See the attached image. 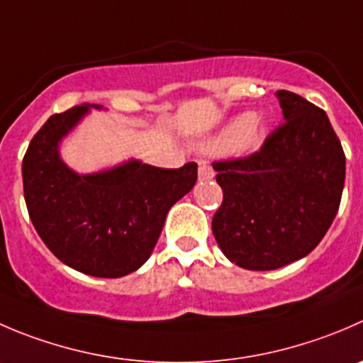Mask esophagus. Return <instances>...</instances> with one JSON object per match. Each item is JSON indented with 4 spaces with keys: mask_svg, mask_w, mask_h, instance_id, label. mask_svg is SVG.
Masks as SVG:
<instances>
[{
    "mask_svg": "<svg viewBox=\"0 0 363 363\" xmlns=\"http://www.w3.org/2000/svg\"><path fill=\"white\" fill-rule=\"evenodd\" d=\"M199 177L202 179V181L214 177L213 168H211V164L207 163V161H199Z\"/></svg>",
    "mask_w": 363,
    "mask_h": 363,
    "instance_id": "34e87169",
    "label": "esophagus"
}]
</instances>
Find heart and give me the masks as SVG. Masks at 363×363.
Segmentation results:
<instances>
[{
    "label": "heart",
    "mask_w": 363,
    "mask_h": 363,
    "mask_svg": "<svg viewBox=\"0 0 363 363\" xmlns=\"http://www.w3.org/2000/svg\"><path fill=\"white\" fill-rule=\"evenodd\" d=\"M267 135L266 124L255 113H242L230 122L221 131L216 140L209 143L207 149L214 154L225 152H250L259 149Z\"/></svg>",
    "instance_id": "obj_1"
}]
</instances>
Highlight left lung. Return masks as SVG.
I'll list each match as a JSON object with an SVG mask.
<instances>
[{
	"mask_svg": "<svg viewBox=\"0 0 363 363\" xmlns=\"http://www.w3.org/2000/svg\"><path fill=\"white\" fill-rule=\"evenodd\" d=\"M284 121L246 157L214 161L223 202L213 234L230 262L252 271L303 259L325 238L340 206L346 156L328 115L279 90Z\"/></svg>",
	"mask_w": 363,
	"mask_h": 363,
	"instance_id": "1",
	"label": "left lung"
}]
</instances>
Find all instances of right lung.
<instances>
[{
    "label": "right lung",
    "instance_id": "add662e5",
    "mask_svg": "<svg viewBox=\"0 0 363 363\" xmlns=\"http://www.w3.org/2000/svg\"><path fill=\"white\" fill-rule=\"evenodd\" d=\"M88 111V104L74 106L38 129L23 160L24 200L35 230L63 264L84 275L118 279L149 259L170 207L195 186L196 163L156 168L133 160L76 174L58 145Z\"/></svg>",
    "mask_w": 363,
    "mask_h": 363
}]
</instances>
